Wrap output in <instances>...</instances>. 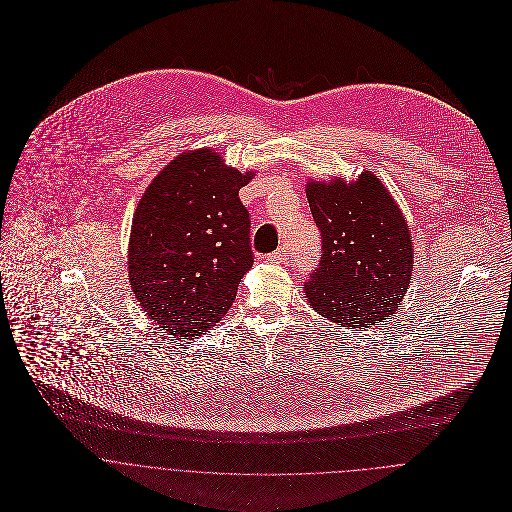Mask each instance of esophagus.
<instances>
[{
  "label": "esophagus",
  "mask_w": 512,
  "mask_h": 512,
  "mask_svg": "<svg viewBox=\"0 0 512 512\" xmlns=\"http://www.w3.org/2000/svg\"><path fill=\"white\" fill-rule=\"evenodd\" d=\"M288 250L286 248H280V250H276V252H272L270 256H268V260L270 262H284V260H288Z\"/></svg>",
  "instance_id": "obj_1"
}]
</instances>
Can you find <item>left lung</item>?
Returning <instances> with one entry per match:
<instances>
[{
    "mask_svg": "<svg viewBox=\"0 0 512 512\" xmlns=\"http://www.w3.org/2000/svg\"><path fill=\"white\" fill-rule=\"evenodd\" d=\"M305 193L323 250L305 282L309 305L353 329L390 317L408 292L414 252L386 187L363 171L353 183L309 181Z\"/></svg>",
    "mask_w": 512,
    "mask_h": 512,
    "instance_id": "8db88e82",
    "label": "left lung"
}]
</instances>
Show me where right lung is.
<instances>
[{"mask_svg": "<svg viewBox=\"0 0 512 512\" xmlns=\"http://www.w3.org/2000/svg\"><path fill=\"white\" fill-rule=\"evenodd\" d=\"M215 149L175 157L132 220L128 276L142 309L175 337L203 335L230 309L252 268L250 215L238 191L252 179Z\"/></svg>", "mask_w": 512, "mask_h": 512, "instance_id": "add662e5", "label": "right lung"}]
</instances>
